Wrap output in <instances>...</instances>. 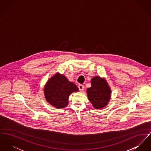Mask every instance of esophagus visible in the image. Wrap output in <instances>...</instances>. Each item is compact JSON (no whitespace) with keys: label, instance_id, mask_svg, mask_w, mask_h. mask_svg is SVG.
Returning a JSON list of instances; mask_svg holds the SVG:
<instances>
[{"label":"esophagus","instance_id":"obj_1","mask_svg":"<svg viewBox=\"0 0 151 151\" xmlns=\"http://www.w3.org/2000/svg\"><path fill=\"white\" fill-rule=\"evenodd\" d=\"M78 88H79V89L80 90V91H83L84 87V86H83V85H82V84H79V86H78Z\"/></svg>","mask_w":151,"mask_h":151}]
</instances>
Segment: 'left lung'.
<instances>
[{"instance_id":"8db88e82","label":"left lung","mask_w":151,"mask_h":151,"mask_svg":"<svg viewBox=\"0 0 151 151\" xmlns=\"http://www.w3.org/2000/svg\"><path fill=\"white\" fill-rule=\"evenodd\" d=\"M90 102L96 109L106 106L110 100L111 89L106 81L100 76H96L91 80V87L87 89Z\"/></svg>"}]
</instances>
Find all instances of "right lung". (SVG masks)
<instances>
[{"instance_id":"obj_1","label":"right lung","mask_w":151,"mask_h":151,"mask_svg":"<svg viewBox=\"0 0 151 151\" xmlns=\"http://www.w3.org/2000/svg\"><path fill=\"white\" fill-rule=\"evenodd\" d=\"M78 90L73 83L69 81L64 76L59 73H56L48 80L44 89L45 99L57 108L67 106L70 95Z\"/></svg>"}]
</instances>
